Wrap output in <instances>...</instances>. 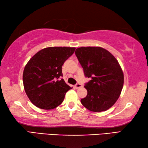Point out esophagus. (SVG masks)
<instances>
[{
  "label": "esophagus",
  "mask_w": 148,
  "mask_h": 148,
  "mask_svg": "<svg viewBox=\"0 0 148 148\" xmlns=\"http://www.w3.org/2000/svg\"><path fill=\"white\" fill-rule=\"evenodd\" d=\"M82 86H82V84H80V83H77V84H75V88H77V89L81 88V87H82Z\"/></svg>",
  "instance_id": "obj_1"
}]
</instances>
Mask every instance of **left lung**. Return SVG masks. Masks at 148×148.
Instances as JSON below:
<instances>
[{"label":"left lung","instance_id":"obj_1","mask_svg":"<svg viewBox=\"0 0 148 148\" xmlns=\"http://www.w3.org/2000/svg\"><path fill=\"white\" fill-rule=\"evenodd\" d=\"M75 55L84 75L91 78L84 85L87 95L81 99V103L94 112L108 110L118 100L124 83L117 60L108 50L98 47L78 48Z\"/></svg>","mask_w":148,"mask_h":148}]
</instances>
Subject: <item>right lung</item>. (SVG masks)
<instances>
[{"label": "right lung", "instance_id": "obj_1", "mask_svg": "<svg viewBox=\"0 0 148 148\" xmlns=\"http://www.w3.org/2000/svg\"><path fill=\"white\" fill-rule=\"evenodd\" d=\"M75 50L74 47L45 48L29 60L23 70V86L29 99L37 108H57L72 88L60 78L63 64Z\"/></svg>", "mask_w": 148, "mask_h": 148}]
</instances>
